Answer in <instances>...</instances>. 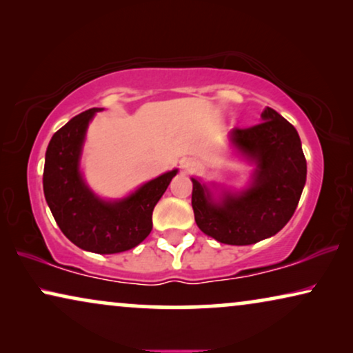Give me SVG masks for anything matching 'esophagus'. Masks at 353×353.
<instances>
[{
	"label": "esophagus",
	"mask_w": 353,
	"mask_h": 353,
	"mask_svg": "<svg viewBox=\"0 0 353 353\" xmlns=\"http://www.w3.org/2000/svg\"><path fill=\"white\" fill-rule=\"evenodd\" d=\"M183 168H186V170H190V168H192V163H191V162H185V163H183Z\"/></svg>",
	"instance_id": "esophagus-1"
}]
</instances>
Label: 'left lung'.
<instances>
[{
    "mask_svg": "<svg viewBox=\"0 0 353 353\" xmlns=\"http://www.w3.org/2000/svg\"><path fill=\"white\" fill-rule=\"evenodd\" d=\"M238 151L255 162L252 185L241 192H223L220 202L196 178L191 204L202 233L230 245H249L276 234L291 220L307 180V161L297 130L267 108L262 122L234 128L230 134Z\"/></svg>",
    "mask_w": 353,
    "mask_h": 353,
    "instance_id": "8db88e82",
    "label": "left lung"
}]
</instances>
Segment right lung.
<instances>
[{
	"instance_id": "right-lung-1",
	"label": "right lung",
	"mask_w": 353,
	"mask_h": 353,
	"mask_svg": "<svg viewBox=\"0 0 353 353\" xmlns=\"http://www.w3.org/2000/svg\"><path fill=\"white\" fill-rule=\"evenodd\" d=\"M93 108L52 134L46 149L43 191L57 226L67 239L94 254L137 248L152 230V210L178 170L163 173L120 201H103L86 186L79 170L81 146Z\"/></svg>"
}]
</instances>
